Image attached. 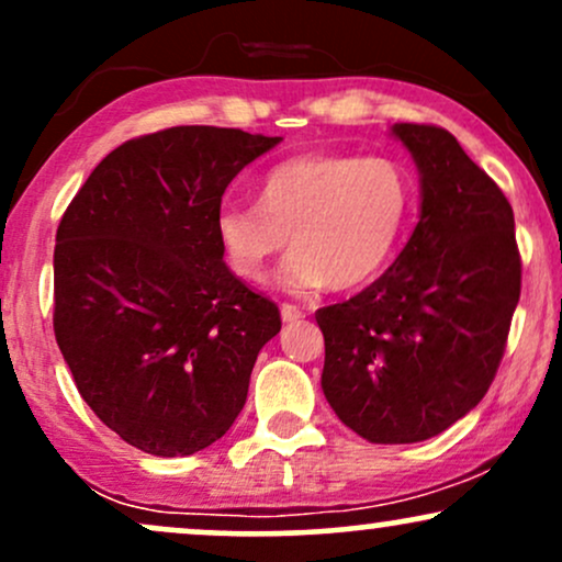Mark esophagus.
<instances>
[{"instance_id":"obj_1","label":"esophagus","mask_w":562,"mask_h":562,"mask_svg":"<svg viewBox=\"0 0 562 562\" xmlns=\"http://www.w3.org/2000/svg\"><path fill=\"white\" fill-rule=\"evenodd\" d=\"M280 314H282V322H301L306 317V314H303L299 306H293V303H282Z\"/></svg>"}]
</instances>
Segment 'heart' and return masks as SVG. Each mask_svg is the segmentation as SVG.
<instances>
[{
	"instance_id": "heart-1",
	"label": "heart",
	"mask_w": 562,
	"mask_h": 562,
	"mask_svg": "<svg viewBox=\"0 0 562 562\" xmlns=\"http://www.w3.org/2000/svg\"><path fill=\"white\" fill-rule=\"evenodd\" d=\"M415 211V182L393 158L306 153L269 166L259 203L224 200L214 235L227 267L261 280L267 263L295 245L277 282L290 293L348 290L375 280L396 256Z\"/></svg>"
}]
</instances>
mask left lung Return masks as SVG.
I'll use <instances>...</instances> for the list:
<instances>
[{"instance_id":"1","label":"left lung","mask_w":562,"mask_h":562,"mask_svg":"<svg viewBox=\"0 0 562 562\" xmlns=\"http://www.w3.org/2000/svg\"><path fill=\"white\" fill-rule=\"evenodd\" d=\"M420 171V222L398 259L317 312L322 391L370 443H415L486 396L520 299L513 205L447 128L396 124Z\"/></svg>"}]
</instances>
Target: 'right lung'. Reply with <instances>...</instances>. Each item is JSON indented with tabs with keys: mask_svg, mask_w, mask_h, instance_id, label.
Masks as SVG:
<instances>
[{
	"mask_svg": "<svg viewBox=\"0 0 562 562\" xmlns=\"http://www.w3.org/2000/svg\"><path fill=\"white\" fill-rule=\"evenodd\" d=\"M280 137L171 126L115 147L55 237V338L81 398L126 443L187 457L218 441L280 308L224 263L214 214Z\"/></svg>",
	"mask_w": 562,
	"mask_h": 562,
	"instance_id": "right-lung-1",
	"label": "right lung"
}]
</instances>
